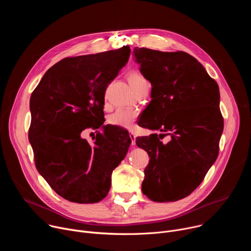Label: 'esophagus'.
I'll list each match as a JSON object with an SVG mask.
<instances>
[{
  "label": "esophagus",
  "mask_w": 251,
  "mask_h": 251,
  "mask_svg": "<svg viewBox=\"0 0 251 251\" xmlns=\"http://www.w3.org/2000/svg\"><path fill=\"white\" fill-rule=\"evenodd\" d=\"M130 139H131V145L135 146L136 145V135L133 132H130Z\"/></svg>",
  "instance_id": "esophagus-1"
}]
</instances>
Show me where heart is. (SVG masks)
I'll list each match as a JSON object with an SVG mask.
<instances>
[{"label": "heart", "instance_id": "obj_1", "mask_svg": "<svg viewBox=\"0 0 251 251\" xmlns=\"http://www.w3.org/2000/svg\"><path fill=\"white\" fill-rule=\"evenodd\" d=\"M128 82L131 85L132 89L136 92L142 86L147 84L146 79L142 75H140L137 71H133L128 75ZM137 118V112L130 110V109H119L114 112L108 118V122L111 125L119 126L126 129H131L134 125V121Z\"/></svg>", "mask_w": 251, "mask_h": 251}]
</instances>
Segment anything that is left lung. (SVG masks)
Wrapping results in <instances>:
<instances>
[{
  "label": "left lung",
  "instance_id": "8db88e82",
  "mask_svg": "<svg viewBox=\"0 0 251 251\" xmlns=\"http://www.w3.org/2000/svg\"><path fill=\"white\" fill-rule=\"evenodd\" d=\"M134 56L152 84V100L138 124L161 132L136 139L150 157L142 192L154 201H176L201 185L219 156V85L187 52L135 48ZM166 135L169 141L163 143Z\"/></svg>",
  "mask_w": 251,
  "mask_h": 251
}]
</instances>
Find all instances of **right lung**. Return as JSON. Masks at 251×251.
Here are the masks:
<instances>
[{
  "label": "right lung",
  "instance_id": "obj_1",
  "mask_svg": "<svg viewBox=\"0 0 251 251\" xmlns=\"http://www.w3.org/2000/svg\"><path fill=\"white\" fill-rule=\"evenodd\" d=\"M130 47L65 57L52 65L32 91L28 139L35 168L63 199L78 203L103 200L113 170L125 158L131 139L115 126H103L104 96L130 56ZM103 127L90 145L87 127Z\"/></svg>",
  "mask_w": 251,
  "mask_h": 251
}]
</instances>
